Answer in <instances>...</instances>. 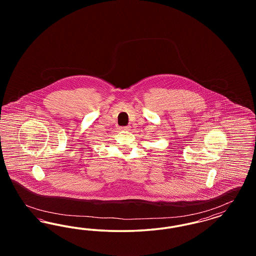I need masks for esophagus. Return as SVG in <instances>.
<instances>
[{"label":"esophagus","mask_w":256,"mask_h":256,"mask_svg":"<svg viewBox=\"0 0 256 256\" xmlns=\"http://www.w3.org/2000/svg\"><path fill=\"white\" fill-rule=\"evenodd\" d=\"M121 128H122V130H126V132H128V130H130L132 126H122Z\"/></svg>","instance_id":"esophagus-1"}]
</instances>
